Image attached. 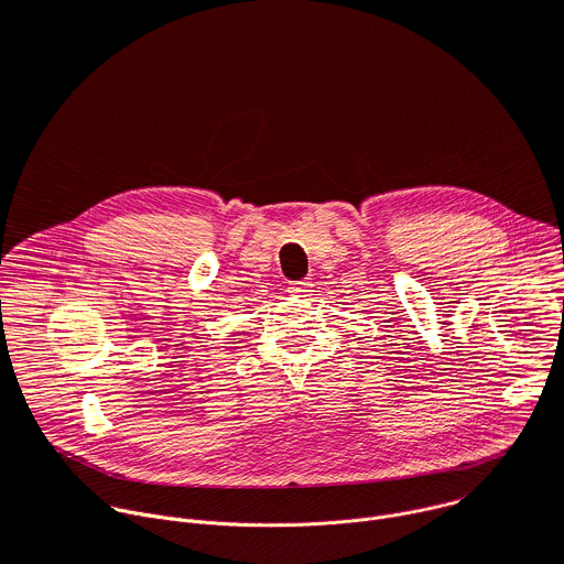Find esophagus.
Instances as JSON below:
<instances>
[{"instance_id": "34e87169", "label": "esophagus", "mask_w": 564, "mask_h": 564, "mask_svg": "<svg viewBox=\"0 0 564 564\" xmlns=\"http://www.w3.org/2000/svg\"><path fill=\"white\" fill-rule=\"evenodd\" d=\"M286 291H289L291 295L306 297V295H311V291H314V282H308V280H297V282H291V284L286 286Z\"/></svg>"}]
</instances>
